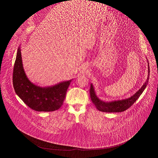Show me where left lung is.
Listing matches in <instances>:
<instances>
[{"label":"left lung","instance_id":"obj_1","mask_svg":"<svg viewBox=\"0 0 158 158\" xmlns=\"http://www.w3.org/2000/svg\"><path fill=\"white\" fill-rule=\"evenodd\" d=\"M148 78L147 79V81L145 82L144 85L142 86L138 92L131 97L129 98L124 99L122 101H113L111 102H105L100 99H98V97L96 96L94 88L92 86V85H90V89H89V94L91 100L93 102V103L95 104L97 109L103 112H107V113H116V112H122L126 111L128 108L133 104L137 99L139 97L141 94H142L143 90L147 86V85L148 83V79L149 77V73H150V69H149L148 66Z\"/></svg>","mask_w":158,"mask_h":158}]
</instances>
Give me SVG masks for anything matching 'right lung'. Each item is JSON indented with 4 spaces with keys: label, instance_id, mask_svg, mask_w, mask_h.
Segmentation results:
<instances>
[{
    "label": "right lung",
    "instance_id": "add662e5",
    "mask_svg": "<svg viewBox=\"0 0 158 158\" xmlns=\"http://www.w3.org/2000/svg\"><path fill=\"white\" fill-rule=\"evenodd\" d=\"M71 81H64L47 88L33 85L24 72L21 50L19 48L13 68V87L16 94L32 110L48 112L60 108Z\"/></svg>",
    "mask_w": 158,
    "mask_h": 158
}]
</instances>
